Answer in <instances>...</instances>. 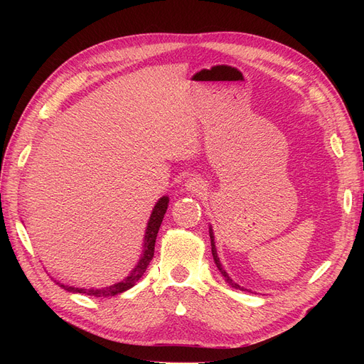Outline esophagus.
<instances>
[{"instance_id":"esophagus-1","label":"esophagus","mask_w":364,"mask_h":364,"mask_svg":"<svg viewBox=\"0 0 364 364\" xmlns=\"http://www.w3.org/2000/svg\"><path fill=\"white\" fill-rule=\"evenodd\" d=\"M187 192H192V193H202L205 190V183L200 180V178H196V177H192L188 178L184 184Z\"/></svg>"}]
</instances>
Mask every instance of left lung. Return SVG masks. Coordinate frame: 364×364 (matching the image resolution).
<instances>
[{
	"label": "left lung",
	"mask_w": 364,
	"mask_h": 364,
	"mask_svg": "<svg viewBox=\"0 0 364 364\" xmlns=\"http://www.w3.org/2000/svg\"><path fill=\"white\" fill-rule=\"evenodd\" d=\"M209 237H211V251H213V257H214V262H215V265H217V269L220 270V273H221V276L225 279V282L232 286V288H235V289H240V291H247V289H245L243 286H240V284H237L230 276L227 274V272L224 270V267H223V264H221V261H220V258H218V254H217V247H215V237H214V230H213V225H209ZM250 292V291H247Z\"/></svg>",
	"instance_id": "obj_1"
}]
</instances>
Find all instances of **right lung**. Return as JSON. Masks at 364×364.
I'll list each match as a JSON object with an SVG mask.
<instances>
[{
  "mask_svg": "<svg viewBox=\"0 0 364 364\" xmlns=\"http://www.w3.org/2000/svg\"><path fill=\"white\" fill-rule=\"evenodd\" d=\"M168 203H169V198L168 196H162L155 203V206H153V211L150 214V218H149L147 227H146L141 257H140L139 262L136 264V267H134V269L131 270V273L122 282H118V283H114L112 286H106V288H102V289L75 288V286L63 284V283L55 282V280L54 282L59 284L60 288L68 291V292H72V294H85V295H90V296H114V295H119V294L131 289L132 286L136 284L140 280V277L144 274L149 262L153 258V254H155L156 236H158V232H159V227L162 224L164 215H165L166 209H168Z\"/></svg>",
  "mask_w": 364,
  "mask_h": 364,
  "instance_id": "add662e5",
  "label": "right lung"
}]
</instances>
